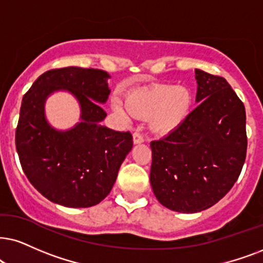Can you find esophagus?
Listing matches in <instances>:
<instances>
[{
	"label": "esophagus",
	"instance_id": "obj_1",
	"mask_svg": "<svg viewBox=\"0 0 263 263\" xmlns=\"http://www.w3.org/2000/svg\"><path fill=\"white\" fill-rule=\"evenodd\" d=\"M143 141H144V138H143L142 134H139L138 131H136L134 134V143H135V144H139V143H142Z\"/></svg>",
	"mask_w": 263,
	"mask_h": 263
}]
</instances>
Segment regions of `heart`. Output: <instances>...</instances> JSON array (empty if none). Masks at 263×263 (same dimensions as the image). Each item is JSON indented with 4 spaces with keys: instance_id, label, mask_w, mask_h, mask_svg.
I'll list each match as a JSON object with an SVG mask.
<instances>
[{
    "instance_id": "1",
    "label": "heart",
    "mask_w": 263,
    "mask_h": 263,
    "mask_svg": "<svg viewBox=\"0 0 263 263\" xmlns=\"http://www.w3.org/2000/svg\"><path fill=\"white\" fill-rule=\"evenodd\" d=\"M125 104L132 115L151 118V128L156 134H167L187 119L193 107V95L182 86L156 85L128 93ZM114 109L124 112L118 99L114 101Z\"/></svg>"
}]
</instances>
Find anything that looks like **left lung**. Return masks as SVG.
Returning <instances> with one entry per match:
<instances>
[{
    "label": "left lung",
    "instance_id": "left-lung-1",
    "mask_svg": "<svg viewBox=\"0 0 263 263\" xmlns=\"http://www.w3.org/2000/svg\"><path fill=\"white\" fill-rule=\"evenodd\" d=\"M198 107L165 137L151 142V183L170 210L193 214L231 191L247 158V114L224 78L197 69Z\"/></svg>",
    "mask_w": 263,
    "mask_h": 263
}]
</instances>
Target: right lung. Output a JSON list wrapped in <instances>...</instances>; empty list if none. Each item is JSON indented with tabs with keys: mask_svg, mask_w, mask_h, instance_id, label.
I'll return each instance as SVG.
<instances>
[{
	"mask_svg": "<svg viewBox=\"0 0 263 263\" xmlns=\"http://www.w3.org/2000/svg\"><path fill=\"white\" fill-rule=\"evenodd\" d=\"M107 71L92 68L43 72L23 97L15 147L23 171L45 198L66 208H89L110 193L119 168L132 149L129 132L101 125L107 116L98 103L108 99ZM66 89L82 105V122L69 132L52 129L43 105L52 91Z\"/></svg>",
	"mask_w": 263,
	"mask_h": 263,
	"instance_id": "add662e5",
	"label": "right lung"
}]
</instances>
